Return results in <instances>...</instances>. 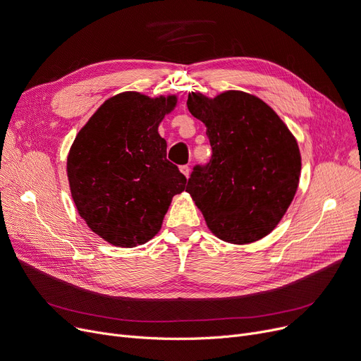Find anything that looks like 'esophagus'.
<instances>
[{
	"label": "esophagus",
	"mask_w": 361,
	"mask_h": 361,
	"mask_svg": "<svg viewBox=\"0 0 361 361\" xmlns=\"http://www.w3.org/2000/svg\"><path fill=\"white\" fill-rule=\"evenodd\" d=\"M180 171L181 173L188 178V176H190V166L188 165H183V166H180Z\"/></svg>",
	"instance_id": "34e87169"
}]
</instances>
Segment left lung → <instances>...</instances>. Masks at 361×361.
Segmentation results:
<instances>
[{"instance_id": "left-lung-1", "label": "left lung", "mask_w": 361, "mask_h": 361, "mask_svg": "<svg viewBox=\"0 0 361 361\" xmlns=\"http://www.w3.org/2000/svg\"><path fill=\"white\" fill-rule=\"evenodd\" d=\"M187 108L206 126L212 159L196 166L185 192L219 240L249 244L267 237L290 207L300 181L295 137L260 98L226 90L188 93Z\"/></svg>"}]
</instances>
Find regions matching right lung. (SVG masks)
Masks as SVG:
<instances>
[{"mask_svg":"<svg viewBox=\"0 0 361 361\" xmlns=\"http://www.w3.org/2000/svg\"><path fill=\"white\" fill-rule=\"evenodd\" d=\"M177 94L157 98L123 92L106 99L75 136L67 177L79 215L101 238L136 247L161 230L185 177L166 159L158 127Z\"/></svg>","mask_w":361,"mask_h":361,"instance_id":"add662e5","label":"right lung"}]
</instances>
